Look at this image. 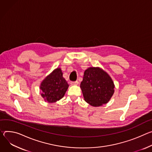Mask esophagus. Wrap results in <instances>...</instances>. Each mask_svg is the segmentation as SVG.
<instances>
[{
  "label": "esophagus",
  "instance_id": "1",
  "mask_svg": "<svg viewBox=\"0 0 152 152\" xmlns=\"http://www.w3.org/2000/svg\"><path fill=\"white\" fill-rule=\"evenodd\" d=\"M78 83H78V81H71V85H78Z\"/></svg>",
  "mask_w": 152,
  "mask_h": 152
}]
</instances>
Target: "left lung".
<instances>
[{
  "mask_svg": "<svg viewBox=\"0 0 152 152\" xmlns=\"http://www.w3.org/2000/svg\"><path fill=\"white\" fill-rule=\"evenodd\" d=\"M114 88L110 76L99 67L86 69L80 84L85 102L94 107L107 103L114 94Z\"/></svg>",
  "mask_w": 152,
  "mask_h": 152,
  "instance_id": "8db88e82",
  "label": "left lung"
}]
</instances>
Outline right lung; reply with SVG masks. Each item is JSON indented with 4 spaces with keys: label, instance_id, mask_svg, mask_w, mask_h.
Listing matches in <instances>:
<instances>
[{
    "label": "right lung",
    "instance_id": "right-lung-1",
    "mask_svg": "<svg viewBox=\"0 0 152 152\" xmlns=\"http://www.w3.org/2000/svg\"><path fill=\"white\" fill-rule=\"evenodd\" d=\"M68 88L69 85L63 78L60 67L46 76L40 85L42 96L46 102L49 103H56L61 99Z\"/></svg>",
    "mask_w": 152,
    "mask_h": 152
}]
</instances>
